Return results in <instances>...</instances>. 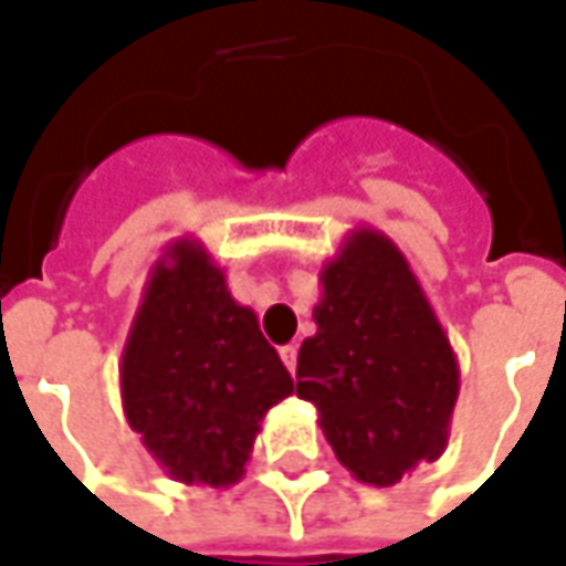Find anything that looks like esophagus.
I'll return each instance as SVG.
<instances>
[{"label": "esophagus", "instance_id": "esophagus-1", "mask_svg": "<svg viewBox=\"0 0 566 566\" xmlns=\"http://www.w3.org/2000/svg\"><path fill=\"white\" fill-rule=\"evenodd\" d=\"M280 359H283V365H286L290 371H295V359H298V346H295V343H290V346H283V349H280Z\"/></svg>", "mask_w": 566, "mask_h": 566}]
</instances>
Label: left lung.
I'll list each match as a JSON object with an SVG mask.
<instances>
[{
    "instance_id": "left-lung-1",
    "label": "left lung",
    "mask_w": 566,
    "mask_h": 566,
    "mask_svg": "<svg viewBox=\"0 0 566 566\" xmlns=\"http://www.w3.org/2000/svg\"><path fill=\"white\" fill-rule=\"evenodd\" d=\"M317 334L298 349L295 394L315 402L337 460L375 489L444 453L460 365L402 251L353 229L321 268Z\"/></svg>"
}]
</instances>
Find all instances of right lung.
Masks as SVG:
<instances>
[{"label":"right lung","instance_id":"obj_1","mask_svg":"<svg viewBox=\"0 0 566 566\" xmlns=\"http://www.w3.org/2000/svg\"><path fill=\"white\" fill-rule=\"evenodd\" d=\"M122 409L169 479L229 489L293 378L198 239L150 268L119 361Z\"/></svg>","mask_w":566,"mask_h":566}]
</instances>
